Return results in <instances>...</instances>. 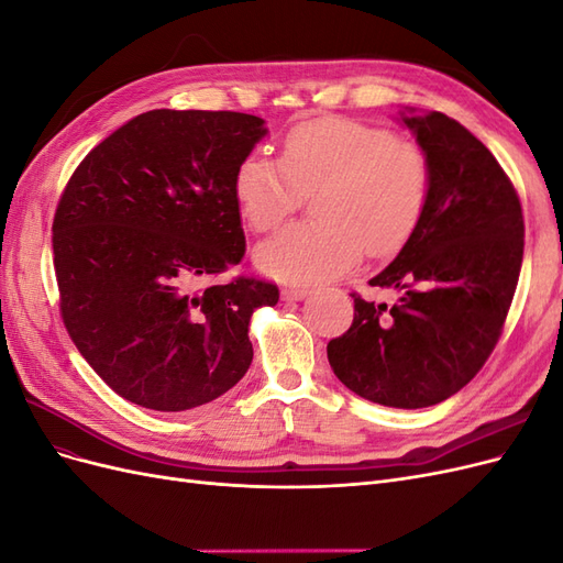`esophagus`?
<instances>
[{
  "mask_svg": "<svg viewBox=\"0 0 563 563\" xmlns=\"http://www.w3.org/2000/svg\"><path fill=\"white\" fill-rule=\"evenodd\" d=\"M308 296V288H282V300H302Z\"/></svg>",
  "mask_w": 563,
  "mask_h": 563,
  "instance_id": "34e87169",
  "label": "esophagus"
}]
</instances>
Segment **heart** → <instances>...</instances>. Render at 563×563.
<instances>
[{
  "label": "heart",
  "instance_id": "1",
  "mask_svg": "<svg viewBox=\"0 0 563 563\" xmlns=\"http://www.w3.org/2000/svg\"><path fill=\"white\" fill-rule=\"evenodd\" d=\"M430 187L428 152L416 141L343 117L294 126L279 162L253 152L234 172L236 207L255 232L275 230L317 195V223L288 225L255 251L265 275L291 286L331 282L364 251L397 253L418 230Z\"/></svg>",
  "mask_w": 563,
  "mask_h": 563
}]
</instances>
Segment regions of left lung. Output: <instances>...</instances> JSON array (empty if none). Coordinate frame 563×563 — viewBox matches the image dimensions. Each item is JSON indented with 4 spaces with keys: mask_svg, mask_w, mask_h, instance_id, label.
Wrapping results in <instances>:
<instances>
[{
    "mask_svg": "<svg viewBox=\"0 0 563 563\" xmlns=\"http://www.w3.org/2000/svg\"><path fill=\"white\" fill-rule=\"evenodd\" d=\"M401 122L430 159V201L399 255L368 284L395 302L354 298L352 327L327 352L354 395L424 408L463 389L503 333L523 258L515 185L455 119L413 108Z\"/></svg>",
    "mask_w": 563,
    "mask_h": 563,
    "instance_id": "left-lung-1",
    "label": "left lung"
}]
</instances>
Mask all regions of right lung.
Here are the masks:
<instances>
[{
  "mask_svg": "<svg viewBox=\"0 0 563 563\" xmlns=\"http://www.w3.org/2000/svg\"><path fill=\"white\" fill-rule=\"evenodd\" d=\"M265 133L244 112L150 110L67 180L54 218L60 317L126 401L187 411L249 371L251 314L277 305L279 288L213 279L244 258L234 172Z\"/></svg>",
  "mask_w": 563,
  "mask_h": 563,
  "instance_id": "add662e5",
  "label": "right lung"
}]
</instances>
